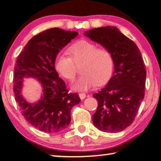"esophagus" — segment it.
I'll list each match as a JSON object with an SVG mask.
<instances>
[{
  "label": "esophagus",
  "instance_id": "1",
  "mask_svg": "<svg viewBox=\"0 0 161 161\" xmlns=\"http://www.w3.org/2000/svg\"><path fill=\"white\" fill-rule=\"evenodd\" d=\"M79 96L81 99H84L86 97V94L85 93H79Z\"/></svg>",
  "mask_w": 161,
  "mask_h": 161
}]
</instances>
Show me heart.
Segmentation results:
<instances>
[{"instance_id": "obj_1", "label": "heart", "mask_w": 161, "mask_h": 161, "mask_svg": "<svg viewBox=\"0 0 161 161\" xmlns=\"http://www.w3.org/2000/svg\"><path fill=\"white\" fill-rule=\"evenodd\" d=\"M69 57L59 53L55 58L54 66L64 78L73 80L76 67L80 65L81 75L74 81L76 90H87L94 85H103L109 80L113 70V58L109 51L99 48L89 41L80 40L67 50Z\"/></svg>"}]
</instances>
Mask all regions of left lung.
Listing matches in <instances>:
<instances>
[{
	"label": "left lung",
	"instance_id": "obj_1",
	"mask_svg": "<svg viewBox=\"0 0 161 161\" xmlns=\"http://www.w3.org/2000/svg\"><path fill=\"white\" fill-rule=\"evenodd\" d=\"M85 35L109 51L114 66L108 85L93 94L98 103L93 123L103 132L122 131L133 122L145 96L146 70L141 53L116 27L92 29Z\"/></svg>",
	"mask_w": 161,
	"mask_h": 161
}]
</instances>
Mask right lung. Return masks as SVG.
<instances>
[{
    "label": "right lung",
    "instance_id": "obj_1",
    "mask_svg": "<svg viewBox=\"0 0 161 161\" xmlns=\"http://www.w3.org/2000/svg\"><path fill=\"white\" fill-rule=\"evenodd\" d=\"M78 35L76 31L52 28L31 38L17 58L14 72L15 99L25 120L47 133H57L71 122V109L80 103L77 93H69L55 69L60 50ZM24 77H34L42 84L44 94L30 104L21 94Z\"/></svg>",
    "mask_w": 161,
    "mask_h": 161
}]
</instances>
